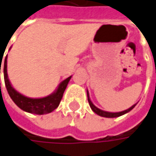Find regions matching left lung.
<instances>
[{"label":"left lung","mask_w":156,"mask_h":156,"mask_svg":"<svg viewBox=\"0 0 156 156\" xmlns=\"http://www.w3.org/2000/svg\"><path fill=\"white\" fill-rule=\"evenodd\" d=\"M87 96H88V101H89V104L91 108L92 111L94 113H96V114H98L99 116H101V117H105V118H116V117H119L123 114H127L128 112H130L131 110L134 108V107L136 106V104L132 105L130 108L126 109V110H124L122 112H118V113H111V112H107V111H103V110H101L98 108H96L95 105L92 103V101H90V95H89V91L87 90Z\"/></svg>","instance_id":"obj_1"}]
</instances>
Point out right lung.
<instances>
[{"label": "right lung", "instance_id": "add662e5", "mask_svg": "<svg viewBox=\"0 0 156 156\" xmlns=\"http://www.w3.org/2000/svg\"><path fill=\"white\" fill-rule=\"evenodd\" d=\"M2 59H1V62H2ZM7 55L5 58V60H4V67H3L5 84H6L7 90L10 97L12 98V100L13 101V102L20 109L24 110L25 112H27V113L41 115V114H49L58 108L60 101L62 99L65 90L72 76H70L69 78H66L65 80L60 83L58 88L55 90V92H53L49 96L42 97V98H30V97H27V96L20 94V92L17 91L12 86L8 76H7ZM1 65H2V63L0 64V73Z\"/></svg>", "mask_w": 156, "mask_h": 156}]
</instances>
